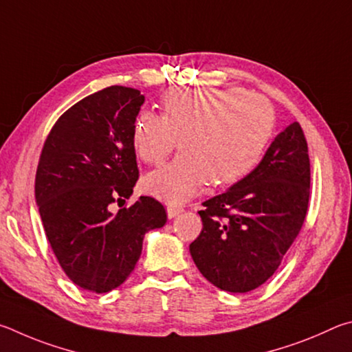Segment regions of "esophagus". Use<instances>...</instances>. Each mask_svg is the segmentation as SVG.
<instances>
[{
	"label": "esophagus",
	"mask_w": 352,
	"mask_h": 352,
	"mask_svg": "<svg viewBox=\"0 0 352 352\" xmlns=\"http://www.w3.org/2000/svg\"><path fill=\"white\" fill-rule=\"evenodd\" d=\"M184 212L182 207H177V206H168L166 207V214H168V218H176L177 214H181Z\"/></svg>",
	"instance_id": "esophagus-1"
}]
</instances>
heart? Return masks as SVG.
<instances>
[{
  "instance_id": "b5f03b06",
  "label": "heart",
  "mask_w": 352,
  "mask_h": 352,
  "mask_svg": "<svg viewBox=\"0 0 352 352\" xmlns=\"http://www.w3.org/2000/svg\"><path fill=\"white\" fill-rule=\"evenodd\" d=\"M162 109L135 117L131 142L140 160L160 165L179 140L182 154L144 179L146 192L168 204L188 201L207 182L226 187L244 179L275 128L272 103L239 88H175L162 96Z\"/></svg>"
}]
</instances>
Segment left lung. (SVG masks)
Listing matches in <instances>:
<instances>
[{
	"mask_svg": "<svg viewBox=\"0 0 352 352\" xmlns=\"http://www.w3.org/2000/svg\"><path fill=\"white\" fill-rule=\"evenodd\" d=\"M309 187L307 144L294 122L276 135L250 175L202 204L204 227L190 244L199 272L233 294L266 283L305 223Z\"/></svg>",
	"mask_w": 352,
	"mask_h": 352,
	"instance_id": "left-lung-1",
	"label": "left lung"
}]
</instances>
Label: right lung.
<instances>
[{
  "label": "right lung",
  "instance_id": "right-lung-1",
  "mask_svg": "<svg viewBox=\"0 0 352 352\" xmlns=\"http://www.w3.org/2000/svg\"><path fill=\"white\" fill-rule=\"evenodd\" d=\"M145 97L109 86L77 102L55 122L35 176V201L61 269L85 291L104 294L134 270L145 233L166 223L164 206L133 195L139 177L131 134Z\"/></svg>",
  "mask_w": 352,
  "mask_h": 352
}]
</instances>
